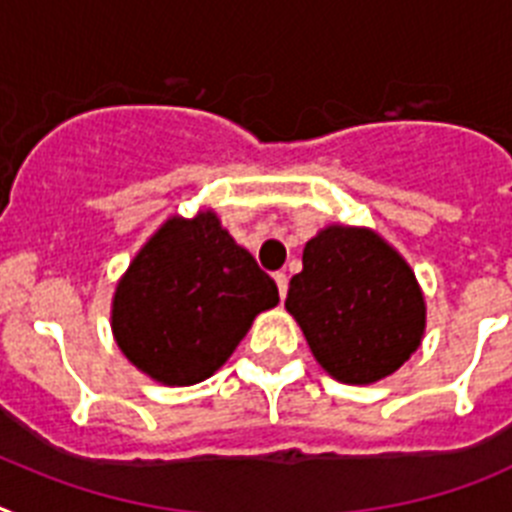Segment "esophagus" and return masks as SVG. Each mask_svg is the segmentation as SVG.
I'll list each match as a JSON object with an SVG mask.
<instances>
[{
    "mask_svg": "<svg viewBox=\"0 0 512 512\" xmlns=\"http://www.w3.org/2000/svg\"><path fill=\"white\" fill-rule=\"evenodd\" d=\"M275 286H278V296H281V301L286 299V293H288V278L286 273H275Z\"/></svg>",
    "mask_w": 512,
    "mask_h": 512,
    "instance_id": "34e87169",
    "label": "esophagus"
}]
</instances>
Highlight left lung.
<instances>
[{
	"instance_id": "1",
	"label": "left lung",
	"mask_w": 512,
	"mask_h": 512,
	"mask_svg": "<svg viewBox=\"0 0 512 512\" xmlns=\"http://www.w3.org/2000/svg\"><path fill=\"white\" fill-rule=\"evenodd\" d=\"M286 309L324 371L345 384H373L397 371L425 330L415 273L368 229L330 226L306 242Z\"/></svg>"
}]
</instances>
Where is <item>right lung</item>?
<instances>
[{"label": "right lung", "mask_w": 512, "mask_h": 512, "mask_svg": "<svg viewBox=\"0 0 512 512\" xmlns=\"http://www.w3.org/2000/svg\"><path fill=\"white\" fill-rule=\"evenodd\" d=\"M278 286L213 213L170 219L115 288L113 332L151 379L190 386L219 371Z\"/></svg>", "instance_id": "1"}]
</instances>
